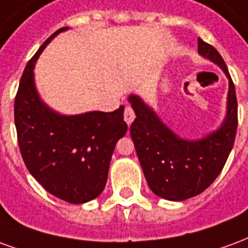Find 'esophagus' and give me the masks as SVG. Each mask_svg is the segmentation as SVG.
Wrapping results in <instances>:
<instances>
[{
	"label": "esophagus",
	"mask_w": 248,
	"mask_h": 248,
	"mask_svg": "<svg viewBox=\"0 0 248 248\" xmlns=\"http://www.w3.org/2000/svg\"><path fill=\"white\" fill-rule=\"evenodd\" d=\"M135 117H136V115H135L133 108H132L131 106H126L125 109H124V120H125L126 124L129 125V124L135 120Z\"/></svg>",
	"instance_id": "34e87169"
}]
</instances>
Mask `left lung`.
Instances as JSON below:
<instances>
[{"instance_id":"obj_1","label":"left lung","mask_w":248,"mask_h":248,"mask_svg":"<svg viewBox=\"0 0 248 248\" xmlns=\"http://www.w3.org/2000/svg\"><path fill=\"white\" fill-rule=\"evenodd\" d=\"M198 52L210 59L229 78L227 115L222 126L198 141H187L174 135L140 97L131 95L136 113L131 137L151 190L169 201L198 196L214 182L234 146L238 126L235 87L225 61L211 45L198 38Z\"/></svg>"}]
</instances>
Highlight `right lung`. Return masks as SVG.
<instances>
[{"label": "right lung", "instance_id": "right-lung-1", "mask_svg": "<svg viewBox=\"0 0 248 248\" xmlns=\"http://www.w3.org/2000/svg\"><path fill=\"white\" fill-rule=\"evenodd\" d=\"M57 30L29 61L21 78L14 123L23 162L46 190L70 203L96 198L106 186L112 153L125 135L124 106L113 112L63 116L41 102L34 86V64Z\"/></svg>", "mask_w": 248, "mask_h": 248}]
</instances>
